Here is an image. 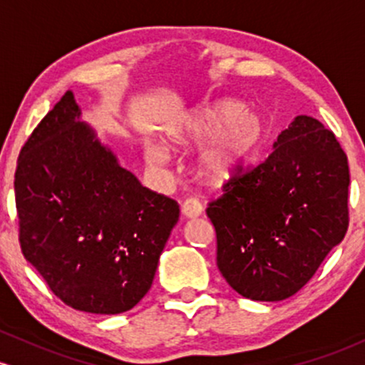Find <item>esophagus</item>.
<instances>
[{
  "label": "esophagus",
  "mask_w": 365,
  "mask_h": 365,
  "mask_svg": "<svg viewBox=\"0 0 365 365\" xmlns=\"http://www.w3.org/2000/svg\"><path fill=\"white\" fill-rule=\"evenodd\" d=\"M181 212L186 219H196V217L203 214V207L196 202V200H186V202L182 203Z\"/></svg>",
  "instance_id": "1"
}]
</instances>
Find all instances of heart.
<instances>
[{
	"instance_id": "obj_1",
	"label": "heart",
	"mask_w": 365,
	"mask_h": 365,
	"mask_svg": "<svg viewBox=\"0 0 365 365\" xmlns=\"http://www.w3.org/2000/svg\"><path fill=\"white\" fill-rule=\"evenodd\" d=\"M264 136L260 117L236 100H219L196 106L165 129V143L172 150H191L200 146L195 160V174L210 187H224L235 182L259 148ZM146 160L163 165L167 151L148 145Z\"/></svg>"
}]
</instances>
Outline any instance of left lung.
<instances>
[{"instance_id": "1", "label": "left lung", "mask_w": 365, "mask_h": 365, "mask_svg": "<svg viewBox=\"0 0 365 365\" xmlns=\"http://www.w3.org/2000/svg\"><path fill=\"white\" fill-rule=\"evenodd\" d=\"M257 169L207 208L217 267L241 297L279 302L314 276L348 229V162L334 134L298 115Z\"/></svg>"}]
</instances>
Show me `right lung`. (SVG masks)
Masks as SVG:
<instances>
[{"mask_svg": "<svg viewBox=\"0 0 365 365\" xmlns=\"http://www.w3.org/2000/svg\"><path fill=\"white\" fill-rule=\"evenodd\" d=\"M81 117L67 91L20 151V248L63 304L122 314L151 288L179 205L141 186Z\"/></svg>", "mask_w": 365, "mask_h": 365, "instance_id": "1", "label": "right lung"}]
</instances>
